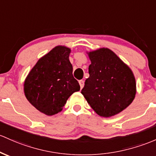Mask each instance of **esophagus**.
Returning a JSON list of instances; mask_svg holds the SVG:
<instances>
[{"mask_svg":"<svg viewBox=\"0 0 156 156\" xmlns=\"http://www.w3.org/2000/svg\"><path fill=\"white\" fill-rule=\"evenodd\" d=\"M78 83H79L80 84V87H81V89H82L84 86V81H83V80H80L79 81H78Z\"/></svg>","mask_w":156,"mask_h":156,"instance_id":"esophagus-1","label":"esophagus"}]
</instances>
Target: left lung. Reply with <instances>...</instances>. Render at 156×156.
<instances>
[{"mask_svg": "<svg viewBox=\"0 0 156 156\" xmlns=\"http://www.w3.org/2000/svg\"><path fill=\"white\" fill-rule=\"evenodd\" d=\"M90 77L81 94L98 115L109 118L125 109L134 100L136 83L130 68L108 48L87 52Z\"/></svg>", "mask_w": 156, "mask_h": 156, "instance_id": "8db88e82", "label": "left lung"}]
</instances>
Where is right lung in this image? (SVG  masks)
Returning a JSON list of instances; mask_svg holds the SVG:
<instances>
[{
	"label": "right lung",
	"instance_id": "obj_1",
	"mask_svg": "<svg viewBox=\"0 0 156 156\" xmlns=\"http://www.w3.org/2000/svg\"><path fill=\"white\" fill-rule=\"evenodd\" d=\"M69 48L57 46L37 61L26 78L23 90L29 102L47 115L63 109L80 85L73 75Z\"/></svg>",
	"mask_w": 156,
	"mask_h": 156
}]
</instances>
